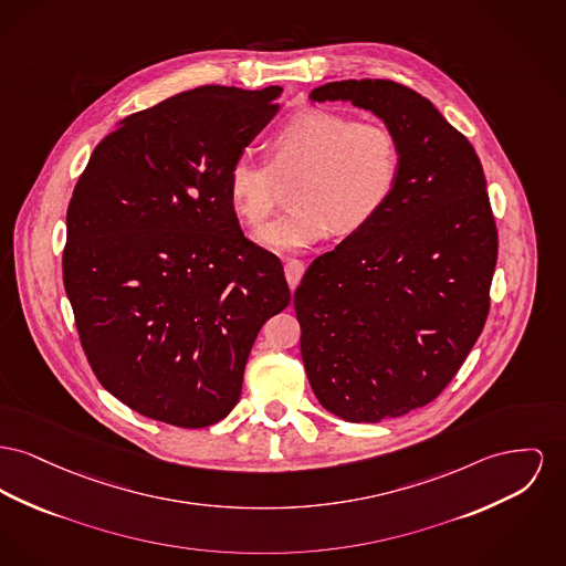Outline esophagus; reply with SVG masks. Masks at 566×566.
<instances>
[{
    "mask_svg": "<svg viewBox=\"0 0 566 566\" xmlns=\"http://www.w3.org/2000/svg\"><path fill=\"white\" fill-rule=\"evenodd\" d=\"M303 271H305V266H303V263L297 261V259H289V261L284 263V275H286V282H289L291 291H295V289L300 286Z\"/></svg>",
    "mask_w": 566,
    "mask_h": 566,
    "instance_id": "esophagus-1",
    "label": "esophagus"
}]
</instances>
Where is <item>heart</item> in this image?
<instances>
[{"label":"heart","mask_w":566,"mask_h":566,"mask_svg":"<svg viewBox=\"0 0 566 566\" xmlns=\"http://www.w3.org/2000/svg\"><path fill=\"white\" fill-rule=\"evenodd\" d=\"M266 165L234 160L229 199L252 227L263 224L277 200V181H295L297 205L256 239L277 252H297L332 233L367 227L394 197L401 175L398 134L380 122H357L325 108H305L269 136Z\"/></svg>","instance_id":"heart-1"}]
</instances>
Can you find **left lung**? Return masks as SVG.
<instances>
[{
  "label": "left lung",
  "instance_id": "left-lung-1",
  "mask_svg": "<svg viewBox=\"0 0 566 566\" xmlns=\"http://www.w3.org/2000/svg\"><path fill=\"white\" fill-rule=\"evenodd\" d=\"M310 101L353 102L401 143L387 207L307 266L293 301L314 396L378 423L430 403L464 364L488 321L499 231L474 147L428 98L350 78Z\"/></svg>",
  "mask_w": 566,
  "mask_h": 566
}]
</instances>
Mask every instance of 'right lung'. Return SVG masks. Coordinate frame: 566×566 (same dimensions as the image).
I'll list each match as a JSON object with an SVG mask.
<instances>
[{"mask_svg": "<svg viewBox=\"0 0 566 566\" xmlns=\"http://www.w3.org/2000/svg\"><path fill=\"white\" fill-rule=\"evenodd\" d=\"M282 87L202 85L104 136L67 205L64 286L102 387L177 428L224 419L266 318L291 303L277 256L239 229L229 170Z\"/></svg>", "mask_w": 566, "mask_h": 566, "instance_id": "1", "label": "right lung"}]
</instances>
